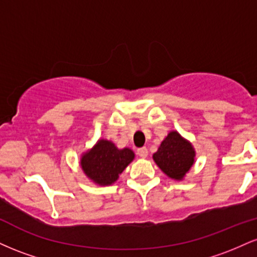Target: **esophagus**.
Returning <instances> with one entry per match:
<instances>
[{"label": "esophagus", "instance_id": "obj_1", "mask_svg": "<svg viewBox=\"0 0 257 257\" xmlns=\"http://www.w3.org/2000/svg\"><path fill=\"white\" fill-rule=\"evenodd\" d=\"M137 152L141 158H146L147 155H149V151H147L146 147H140V149H138Z\"/></svg>", "mask_w": 257, "mask_h": 257}]
</instances>
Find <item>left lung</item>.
<instances>
[{
  "label": "left lung",
  "instance_id": "obj_1",
  "mask_svg": "<svg viewBox=\"0 0 257 257\" xmlns=\"http://www.w3.org/2000/svg\"><path fill=\"white\" fill-rule=\"evenodd\" d=\"M196 151L192 144L173 131L162 141L153 161L166 175L174 180H182L194 163Z\"/></svg>",
  "mask_w": 257,
  "mask_h": 257
}]
</instances>
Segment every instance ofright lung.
<instances>
[{
  "mask_svg": "<svg viewBox=\"0 0 257 257\" xmlns=\"http://www.w3.org/2000/svg\"><path fill=\"white\" fill-rule=\"evenodd\" d=\"M135 155L131 149H117L112 141L100 139L93 149L81 157V167L91 181L100 186L116 182Z\"/></svg>",
  "mask_w": 257,
  "mask_h": 257,
  "instance_id": "1",
  "label": "right lung"
}]
</instances>
